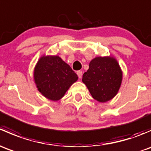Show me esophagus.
Returning <instances> with one entry per match:
<instances>
[{
  "instance_id": "1",
  "label": "esophagus",
  "mask_w": 151,
  "mask_h": 151,
  "mask_svg": "<svg viewBox=\"0 0 151 151\" xmlns=\"http://www.w3.org/2000/svg\"><path fill=\"white\" fill-rule=\"evenodd\" d=\"M77 75H78L79 78L81 79L82 77H83V71H78L77 72Z\"/></svg>"
}]
</instances>
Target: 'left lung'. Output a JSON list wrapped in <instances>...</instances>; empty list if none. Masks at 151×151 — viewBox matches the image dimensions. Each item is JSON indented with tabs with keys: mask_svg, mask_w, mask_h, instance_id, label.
Returning <instances> with one entry per match:
<instances>
[{
	"mask_svg": "<svg viewBox=\"0 0 151 151\" xmlns=\"http://www.w3.org/2000/svg\"><path fill=\"white\" fill-rule=\"evenodd\" d=\"M122 71L112 57H97L89 63L83 82L94 99L106 102L115 96L122 82Z\"/></svg>",
	"mask_w": 151,
	"mask_h": 151,
	"instance_id": "left-lung-1",
	"label": "left lung"
}]
</instances>
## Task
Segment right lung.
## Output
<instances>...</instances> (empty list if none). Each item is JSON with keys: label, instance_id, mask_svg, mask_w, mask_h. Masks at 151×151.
I'll use <instances>...</instances> for the list:
<instances>
[{"label": "right lung", "instance_id": "right-lung-1", "mask_svg": "<svg viewBox=\"0 0 151 151\" xmlns=\"http://www.w3.org/2000/svg\"><path fill=\"white\" fill-rule=\"evenodd\" d=\"M35 83L39 92L52 101L64 96L78 80L77 74L59 56H42L34 68Z\"/></svg>", "mask_w": 151, "mask_h": 151}]
</instances>
